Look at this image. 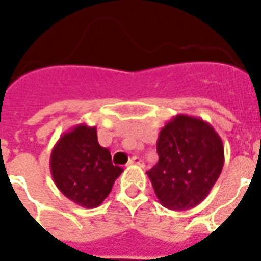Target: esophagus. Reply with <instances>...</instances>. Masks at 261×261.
<instances>
[{
	"instance_id": "esophagus-1",
	"label": "esophagus",
	"mask_w": 261,
	"mask_h": 261,
	"mask_svg": "<svg viewBox=\"0 0 261 261\" xmlns=\"http://www.w3.org/2000/svg\"><path fill=\"white\" fill-rule=\"evenodd\" d=\"M130 165H142V159H139V157H131L130 161H128Z\"/></svg>"
}]
</instances>
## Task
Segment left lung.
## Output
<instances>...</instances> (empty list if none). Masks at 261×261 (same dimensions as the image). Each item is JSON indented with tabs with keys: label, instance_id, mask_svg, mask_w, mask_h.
Masks as SVG:
<instances>
[{
	"label": "left lung",
	"instance_id": "8db88e82",
	"mask_svg": "<svg viewBox=\"0 0 261 261\" xmlns=\"http://www.w3.org/2000/svg\"><path fill=\"white\" fill-rule=\"evenodd\" d=\"M159 163L147 172L164 207L190 210L210 194L225 163L223 143L210 123L178 114L161 128Z\"/></svg>",
	"mask_w": 261,
	"mask_h": 261
}]
</instances>
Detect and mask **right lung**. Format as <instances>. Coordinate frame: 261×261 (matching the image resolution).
Listing matches in <instances>:
<instances>
[{"label":"right lung","mask_w":261,"mask_h":261,"mask_svg":"<svg viewBox=\"0 0 261 261\" xmlns=\"http://www.w3.org/2000/svg\"><path fill=\"white\" fill-rule=\"evenodd\" d=\"M50 171L55 186L85 208L100 206L123 169L112 164L108 149L98 145L96 127L77 124L53 147Z\"/></svg>","instance_id":"obj_1"}]
</instances>
